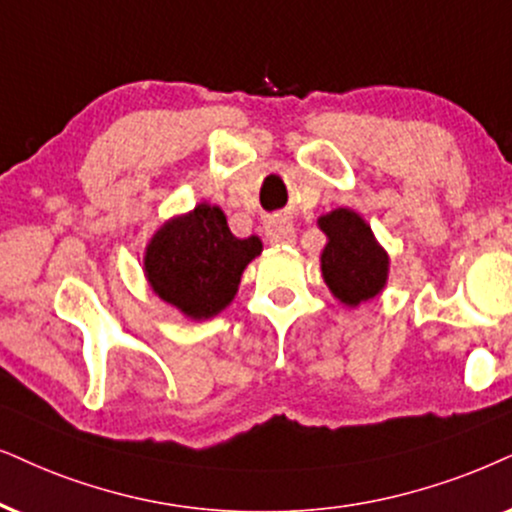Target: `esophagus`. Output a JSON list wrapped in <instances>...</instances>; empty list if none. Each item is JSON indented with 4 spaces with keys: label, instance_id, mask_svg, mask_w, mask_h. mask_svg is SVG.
Masks as SVG:
<instances>
[{
    "label": "esophagus",
    "instance_id": "obj_1",
    "mask_svg": "<svg viewBox=\"0 0 512 512\" xmlns=\"http://www.w3.org/2000/svg\"><path fill=\"white\" fill-rule=\"evenodd\" d=\"M264 236L271 245H293L295 243V229L286 219H274L264 226Z\"/></svg>",
    "mask_w": 512,
    "mask_h": 512
}]
</instances>
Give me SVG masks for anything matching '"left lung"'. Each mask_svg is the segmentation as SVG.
Masks as SVG:
<instances>
[{
    "instance_id": "obj_1",
    "label": "left lung",
    "mask_w": 512,
    "mask_h": 512,
    "mask_svg": "<svg viewBox=\"0 0 512 512\" xmlns=\"http://www.w3.org/2000/svg\"><path fill=\"white\" fill-rule=\"evenodd\" d=\"M316 224L326 234L321 276L335 300L345 307H359L383 293L390 276V255L366 219L349 208H335Z\"/></svg>"
}]
</instances>
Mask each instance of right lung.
I'll return each mask as SVG.
<instances>
[{
	"label": "right lung",
	"mask_w": 512,
	"mask_h": 512,
	"mask_svg": "<svg viewBox=\"0 0 512 512\" xmlns=\"http://www.w3.org/2000/svg\"><path fill=\"white\" fill-rule=\"evenodd\" d=\"M260 252V236H234L222 208L198 203L167 219L151 236L144 250V274L160 300L186 319L205 321L229 307L245 267Z\"/></svg>",
	"instance_id": "add662e5"
}]
</instances>
